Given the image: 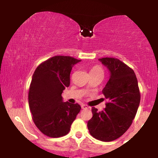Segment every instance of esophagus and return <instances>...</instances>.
Listing matches in <instances>:
<instances>
[{"instance_id": "obj_1", "label": "esophagus", "mask_w": 158, "mask_h": 158, "mask_svg": "<svg viewBox=\"0 0 158 158\" xmlns=\"http://www.w3.org/2000/svg\"><path fill=\"white\" fill-rule=\"evenodd\" d=\"M81 108H82V109H86V108H89V107H88V106H86V105H83V104L81 105Z\"/></svg>"}]
</instances>
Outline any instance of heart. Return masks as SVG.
<instances>
[{
    "label": "heart",
    "mask_w": 158,
    "mask_h": 158,
    "mask_svg": "<svg viewBox=\"0 0 158 158\" xmlns=\"http://www.w3.org/2000/svg\"><path fill=\"white\" fill-rule=\"evenodd\" d=\"M92 72H102V68H99V67L96 66V67H94V68L91 69V70H90V73H92Z\"/></svg>",
    "instance_id": "1"
}]
</instances>
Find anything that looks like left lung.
<instances>
[{
	"mask_svg": "<svg viewBox=\"0 0 158 158\" xmlns=\"http://www.w3.org/2000/svg\"><path fill=\"white\" fill-rule=\"evenodd\" d=\"M99 61L110 73L102 89L108 102L102 111L92 108L93 117L88 122V128L94 138L110 142L121 137L131 126L138 109L140 94L132 69L114 58H102Z\"/></svg>",
	"mask_w": 158,
	"mask_h": 158,
	"instance_id": "8db88e82",
	"label": "left lung"
}]
</instances>
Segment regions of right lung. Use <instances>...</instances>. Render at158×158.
<instances>
[{
  "instance_id": "1",
  "label": "right lung",
  "mask_w": 158,
  "mask_h": 158,
  "mask_svg": "<svg viewBox=\"0 0 158 158\" xmlns=\"http://www.w3.org/2000/svg\"><path fill=\"white\" fill-rule=\"evenodd\" d=\"M81 60L57 56L41 63L32 75L29 90V106L32 119L45 135H66L81 110L79 104L63 102V90L70 85V74Z\"/></svg>"
}]
</instances>
